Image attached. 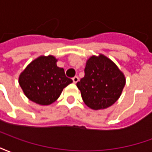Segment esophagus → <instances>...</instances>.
Segmentation results:
<instances>
[{"instance_id":"1","label":"esophagus","mask_w":152,"mask_h":152,"mask_svg":"<svg viewBox=\"0 0 152 152\" xmlns=\"http://www.w3.org/2000/svg\"><path fill=\"white\" fill-rule=\"evenodd\" d=\"M72 80H73V83H77L78 82V80H79V78H78V76H74L72 78Z\"/></svg>"}]
</instances>
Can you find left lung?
<instances>
[{
  "instance_id": "8db88e82",
  "label": "left lung",
  "mask_w": 152,
  "mask_h": 152,
  "mask_svg": "<svg viewBox=\"0 0 152 152\" xmlns=\"http://www.w3.org/2000/svg\"><path fill=\"white\" fill-rule=\"evenodd\" d=\"M125 79L117 66L103 55L93 56L86 63L85 76L76 83L83 101L89 107L99 110L117 101Z\"/></svg>"
}]
</instances>
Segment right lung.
<instances>
[{
  "label": "right lung",
  "mask_w": 152,
  "mask_h": 152,
  "mask_svg": "<svg viewBox=\"0 0 152 152\" xmlns=\"http://www.w3.org/2000/svg\"><path fill=\"white\" fill-rule=\"evenodd\" d=\"M56 63V58L51 55L39 57L19 76V85L31 101L40 105H50L72 82L66 76L64 69L57 66Z\"/></svg>",
  "instance_id": "right-lung-1"
}]
</instances>
